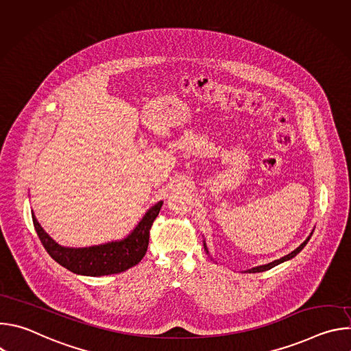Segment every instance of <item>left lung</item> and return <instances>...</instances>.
Returning a JSON list of instances; mask_svg holds the SVG:
<instances>
[{
    "mask_svg": "<svg viewBox=\"0 0 351 351\" xmlns=\"http://www.w3.org/2000/svg\"><path fill=\"white\" fill-rule=\"evenodd\" d=\"M314 232V230H313ZM313 232L310 233V236L300 244L294 252H291L290 254H287V256H285V257H282V258H279V260H275V261H272V263H269V264H265V265H260V267H254V268H250V269H247V271H244V272H248V274H256V272H264V271H268V269H271V268H274V267H276V265H279V264H282V263H285V261H289V260H291V258H294L300 252H302V250L306 247V244L308 243V240L311 239V236H313ZM204 243V250H206V253L210 256V252H208V247H207V243H206V240L203 241Z\"/></svg>",
    "mask_w": 351,
    "mask_h": 351,
    "instance_id": "obj_1",
    "label": "left lung"
}]
</instances>
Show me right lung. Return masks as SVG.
I'll return each instance as SVG.
<instances>
[{
	"instance_id": "add662e5",
	"label": "right lung",
	"mask_w": 351,
	"mask_h": 351,
	"mask_svg": "<svg viewBox=\"0 0 351 351\" xmlns=\"http://www.w3.org/2000/svg\"><path fill=\"white\" fill-rule=\"evenodd\" d=\"M164 202L149 207L128 236L88 247H66L58 244L38 223L32 211L33 225L47 253L60 265L84 276H104L125 272L145 256L149 228L160 214Z\"/></svg>"
}]
</instances>
